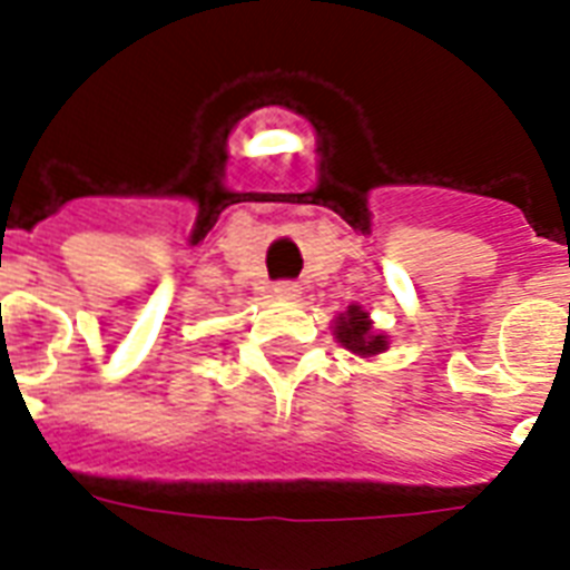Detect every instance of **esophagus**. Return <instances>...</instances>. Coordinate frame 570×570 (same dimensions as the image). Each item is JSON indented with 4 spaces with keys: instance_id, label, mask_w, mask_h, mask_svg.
Here are the masks:
<instances>
[{
    "instance_id": "esophagus-1",
    "label": "esophagus",
    "mask_w": 570,
    "mask_h": 570,
    "mask_svg": "<svg viewBox=\"0 0 570 570\" xmlns=\"http://www.w3.org/2000/svg\"><path fill=\"white\" fill-rule=\"evenodd\" d=\"M275 295L284 298V302H295L302 295V286L295 284V281H281V284H275Z\"/></svg>"
}]
</instances>
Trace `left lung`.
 <instances>
[{"label":"left lung","mask_w":570,"mask_h":570,"mask_svg":"<svg viewBox=\"0 0 570 570\" xmlns=\"http://www.w3.org/2000/svg\"><path fill=\"white\" fill-rule=\"evenodd\" d=\"M334 337L355 355L373 357L381 355L387 348V337L384 334H375L373 320L370 313L361 307V304H348L346 313H340L337 322H334Z\"/></svg>","instance_id":"8db88e82"}]
</instances>
